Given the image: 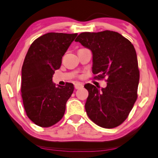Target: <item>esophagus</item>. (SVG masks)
<instances>
[{
    "label": "esophagus",
    "mask_w": 158,
    "mask_h": 158,
    "mask_svg": "<svg viewBox=\"0 0 158 158\" xmlns=\"http://www.w3.org/2000/svg\"><path fill=\"white\" fill-rule=\"evenodd\" d=\"M83 87V85L81 84H80V83H76L75 84H74V88H75L76 89H78L80 88H82Z\"/></svg>",
    "instance_id": "34e87169"
}]
</instances>
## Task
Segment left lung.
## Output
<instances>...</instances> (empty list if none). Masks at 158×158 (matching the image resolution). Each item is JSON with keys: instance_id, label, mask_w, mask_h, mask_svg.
Segmentation results:
<instances>
[{"instance_id": "1", "label": "left lung", "mask_w": 158, "mask_h": 158, "mask_svg": "<svg viewBox=\"0 0 158 158\" xmlns=\"http://www.w3.org/2000/svg\"><path fill=\"white\" fill-rule=\"evenodd\" d=\"M93 53L95 79L106 77L107 86L99 90L86 84L85 104L88 117L98 126L114 128L128 117L137 99L139 70L136 52L128 39L118 32H83L76 38Z\"/></svg>"}]
</instances>
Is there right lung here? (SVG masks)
I'll use <instances>...</instances> for the list:
<instances>
[{"label": "right lung", "instance_id": "right-lung-1", "mask_svg": "<svg viewBox=\"0 0 158 158\" xmlns=\"http://www.w3.org/2000/svg\"><path fill=\"white\" fill-rule=\"evenodd\" d=\"M77 34L50 33L30 46L22 68V98L27 116L41 127L56 124L62 118L74 85L56 86L52 75L60 68L64 54Z\"/></svg>", "mask_w": 158, "mask_h": 158}]
</instances>
